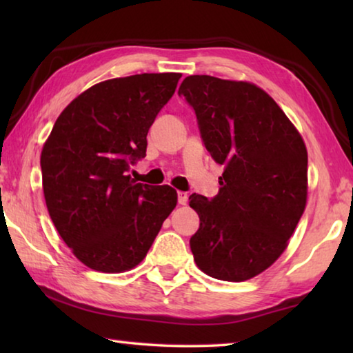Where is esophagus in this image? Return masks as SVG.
<instances>
[{"label":"esophagus","mask_w":353,"mask_h":353,"mask_svg":"<svg viewBox=\"0 0 353 353\" xmlns=\"http://www.w3.org/2000/svg\"><path fill=\"white\" fill-rule=\"evenodd\" d=\"M177 201H179V204H181V205H187L188 194L185 193V191H179V193H177Z\"/></svg>","instance_id":"esophagus-1"}]
</instances>
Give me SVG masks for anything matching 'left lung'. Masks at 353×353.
<instances>
[{
	"label": "left lung",
	"mask_w": 353,
	"mask_h": 353,
	"mask_svg": "<svg viewBox=\"0 0 353 353\" xmlns=\"http://www.w3.org/2000/svg\"><path fill=\"white\" fill-rule=\"evenodd\" d=\"M179 94L224 168L214 198L190 196L201 221L191 252L207 276L244 282L282 255L305 210L307 148L276 101L254 83L188 76Z\"/></svg>",
	"instance_id": "obj_1"
}]
</instances>
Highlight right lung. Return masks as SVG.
Listing matches in <instances>:
<instances>
[{"mask_svg":"<svg viewBox=\"0 0 353 353\" xmlns=\"http://www.w3.org/2000/svg\"><path fill=\"white\" fill-rule=\"evenodd\" d=\"M179 73L117 77L71 101L41 151L48 212L83 265L132 270L177 204L170 185L137 183L130 166L146 155L148 130L176 92Z\"/></svg>","mask_w":353,"mask_h":353,"instance_id":"add662e5","label":"right lung"}]
</instances>
